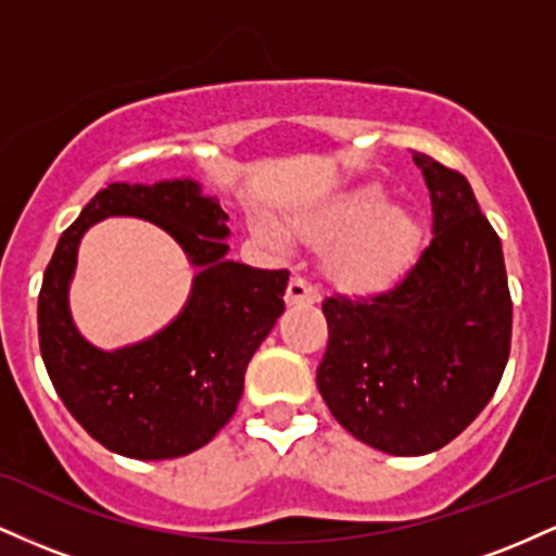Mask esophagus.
<instances>
[{
	"label": "esophagus",
	"mask_w": 556,
	"mask_h": 556,
	"mask_svg": "<svg viewBox=\"0 0 556 556\" xmlns=\"http://www.w3.org/2000/svg\"><path fill=\"white\" fill-rule=\"evenodd\" d=\"M318 300V287L305 279L303 274H295L287 285V303L290 305H305V303H316Z\"/></svg>",
	"instance_id": "esophagus-1"
}]
</instances>
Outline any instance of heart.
Masks as SVG:
<instances>
[{
	"label": "heart",
	"mask_w": 556,
	"mask_h": 556,
	"mask_svg": "<svg viewBox=\"0 0 556 556\" xmlns=\"http://www.w3.org/2000/svg\"><path fill=\"white\" fill-rule=\"evenodd\" d=\"M300 232L314 238H336L329 251L331 269L353 285H381L407 266L418 245L413 216L389 206V198L376 185L337 198L321 212L300 219ZM258 235L282 242V229L261 219Z\"/></svg>",
	"instance_id": "obj_1"
}]
</instances>
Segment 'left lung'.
Returning a JSON list of instances; mask_svg holds the SVG:
<instances>
[{
  "label": "left lung",
  "instance_id": "left-lung-1",
  "mask_svg": "<svg viewBox=\"0 0 556 556\" xmlns=\"http://www.w3.org/2000/svg\"><path fill=\"white\" fill-rule=\"evenodd\" d=\"M431 195L433 238L394 285L331 292L316 384L361 442L429 455L473 424L500 387L513 342L502 242L463 172L413 151Z\"/></svg>",
  "mask_w": 556,
  "mask_h": 556
}]
</instances>
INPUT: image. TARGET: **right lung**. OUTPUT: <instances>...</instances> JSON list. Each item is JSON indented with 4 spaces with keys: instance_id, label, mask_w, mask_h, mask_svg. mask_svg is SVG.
<instances>
[{
    "instance_id": "add662e5",
    "label": "right lung",
    "mask_w": 556,
    "mask_h": 556,
    "mask_svg": "<svg viewBox=\"0 0 556 556\" xmlns=\"http://www.w3.org/2000/svg\"><path fill=\"white\" fill-rule=\"evenodd\" d=\"M104 215L162 226L202 269L184 314L132 349L104 354L74 331L66 282L81 232ZM227 214L195 182H112L62 232L38 292V344L49 379L99 444L136 460L201 450L235 416L248 361L285 311L287 269L227 261Z\"/></svg>"
}]
</instances>
